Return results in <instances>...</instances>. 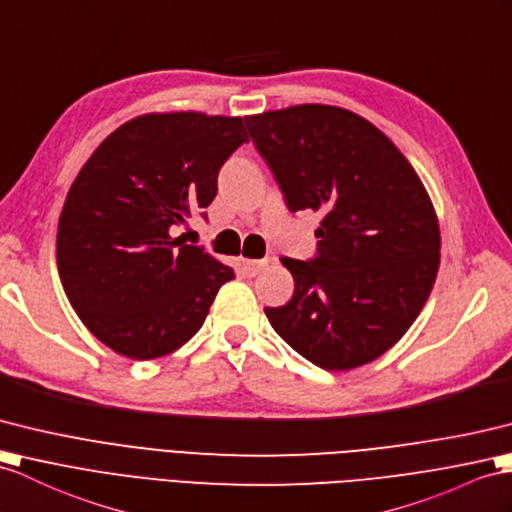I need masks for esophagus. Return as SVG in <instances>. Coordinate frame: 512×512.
<instances>
[{
	"instance_id": "34e87169",
	"label": "esophagus",
	"mask_w": 512,
	"mask_h": 512,
	"mask_svg": "<svg viewBox=\"0 0 512 512\" xmlns=\"http://www.w3.org/2000/svg\"><path fill=\"white\" fill-rule=\"evenodd\" d=\"M267 263H269L267 258H263V260L245 258V260H243V269H245V273H249V276H256V273H258L260 269H265V267H267Z\"/></svg>"
}]
</instances>
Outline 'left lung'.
Returning <instances> with one entry per match:
<instances>
[{
  "label": "left lung",
  "instance_id": "8db88e82",
  "mask_svg": "<svg viewBox=\"0 0 512 512\" xmlns=\"http://www.w3.org/2000/svg\"><path fill=\"white\" fill-rule=\"evenodd\" d=\"M291 213L321 215L317 256L282 258L293 297L265 315L328 371L382 356L428 302L441 263L432 199L393 141L352 110L299 104L245 117Z\"/></svg>",
  "mask_w": 512,
  "mask_h": 512
}]
</instances>
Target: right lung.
Listing matches in <instances>:
<instances>
[{
	"label": "right lung",
	"instance_id": "add662e5",
	"mask_svg": "<svg viewBox=\"0 0 512 512\" xmlns=\"http://www.w3.org/2000/svg\"><path fill=\"white\" fill-rule=\"evenodd\" d=\"M241 117L147 112L108 134L62 206L58 276L82 323L132 360L182 347L234 269L173 236L217 195Z\"/></svg>",
	"mask_w": 512,
	"mask_h": 512
}]
</instances>
